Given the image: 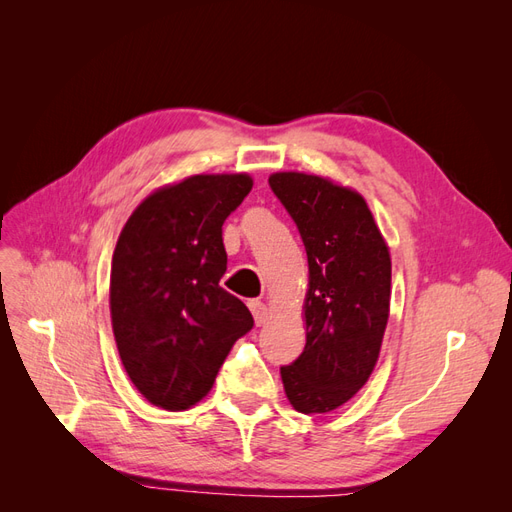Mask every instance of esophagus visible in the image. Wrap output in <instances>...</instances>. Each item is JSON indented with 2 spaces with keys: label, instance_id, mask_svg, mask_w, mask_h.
<instances>
[{
  "label": "esophagus",
  "instance_id": "obj_1",
  "mask_svg": "<svg viewBox=\"0 0 512 512\" xmlns=\"http://www.w3.org/2000/svg\"><path fill=\"white\" fill-rule=\"evenodd\" d=\"M247 305H250V312H252V316H254L256 327H262V324L267 322V316H269L267 305L262 303V301H258V299H252Z\"/></svg>",
  "mask_w": 512,
  "mask_h": 512
}]
</instances>
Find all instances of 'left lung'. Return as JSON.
Returning <instances> with one entry per match:
<instances>
[{"label": "left lung", "instance_id": "obj_1", "mask_svg": "<svg viewBox=\"0 0 512 512\" xmlns=\"http://www.w3.org/2000/svg\"><path fill=\"white\" fill-rule=\"evenodd\" d=\"M269 185L297 224L309 265L307 342L280 369L284 391L294 410L331 412L363 389L378 363L391 254L359 192L305 173H275Z\"/></svg>", "mask_w": 512, "mask_h": 512}]
</instances>
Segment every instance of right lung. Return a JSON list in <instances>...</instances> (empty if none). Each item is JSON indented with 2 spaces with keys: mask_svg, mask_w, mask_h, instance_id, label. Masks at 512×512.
<instances>
[{
  "mask_svg": "<svg viewBox=\"0 0 512 512\" xmlns=\"http://www.w3.org/2000/svg\"><path fill=\"white\" fill-rule=\"evenodd\" d=\"M252 177L194 175L149 194L123 226L111 267V320L121 363L153 406L177 412L203 399L232 344L254 327L220 286L222 224Z\"/></svg>",
  "mask_w": 512,
  "mask_h": 512,
  "instance_id": "1",
  "label": "right lung"
}]
</instances>
